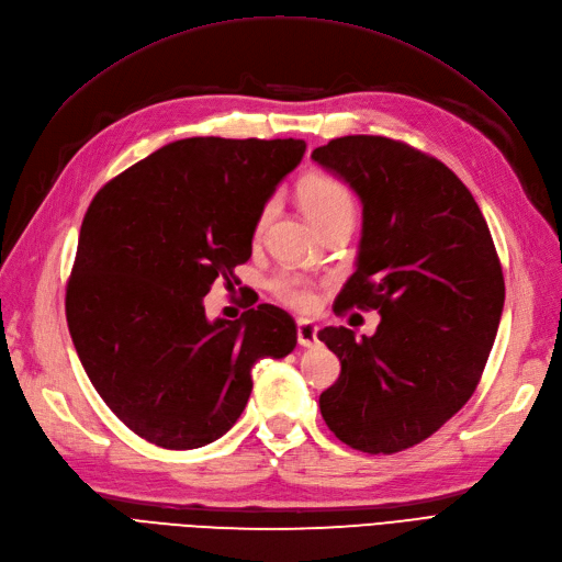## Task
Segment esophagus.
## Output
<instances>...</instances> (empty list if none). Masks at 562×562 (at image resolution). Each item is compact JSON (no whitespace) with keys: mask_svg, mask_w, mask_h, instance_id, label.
Returning a JSON list of instances; mask_svg holds the SVG:
<instances>
[{"mask_svg":"<svg viewBox=\"0 0 562 562\" xmlns=\"http://www.w3.org/2000/svg\"><path fill=\"white\" fill-rule=\"evenodd\" d=\"M297 342L302 347H314L318 342V326L312 321H297Z\"/></svg>","mask_w":562,"mask_h":562,"instance_id":"1","label":"esophagus"}]
</instances>
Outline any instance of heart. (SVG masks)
Wrapping results in <instances>:
<instances>
[{"label": "heart", "instance_id": "1", "mask_svg": "<svg viewBox=\"0 0 562 562\" xmlns=\"http://www.w3.org/2000/svg\"><path fill=\"white\" fill-rule=\"evenodd\" d=\"M300 201L304 211H307L310 217L318 225V229L330 223L333 217L353 215V199L349 190L330 176L314 173L304 178L300 182ZM271 217H274V203L269 201L265 203L258 217H255V241L262 239ZM269 291L277 300H281L288 307H293L297 312H314L318 307V285L310 277L297 274V271H281V274L269 281Z\"/></svg>", "mask_w": 562, "mask_h": 562}]
</instances>
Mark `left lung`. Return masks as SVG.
I'll list each match as a JSON object with an SVG mask.
<instances>
[{
    "label": "left lung",
    "mask_w": 562,
    "mask_h": 562,
    "mask_svg": "<svg viewBox=\"0 0 562 562\" xmlns=\"http://www.w3.org/2000/svg\"><path fill=\"white\" fill-rule=\"evenodd\" d=\"M312 159L363 201L359 262L337 312L382 314L372 337L318 330L342 363L318 398L321 415L349 448L394 454L427 440L473 396L502 318V262L467 184L427 151L345 135Z\"/></svg>",
    "instance_id": "obj_1"
}]
</instances>
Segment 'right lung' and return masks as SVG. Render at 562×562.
<instances>
[{
	"instance_id": "1",
	"label": "right lung",
	"mask_w": 562,
	"mask_h": 562,
	"mask_svg": "<svg viewBox=\"0 0 562 562\" xmlns=\"http://www.w3.org/2000/svg\"><path fill=\"white\" fill-rule=\"evenodd\" d=\"M304 140L187 138L103 184L83 215L65 316L79 361L126 427L194 450L241 417L265 356L297 345L293 316L258 304L209 321L203 297L248 262L252 225Z\"/></svg>"
}]
</instances>
